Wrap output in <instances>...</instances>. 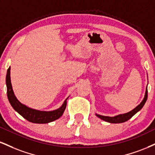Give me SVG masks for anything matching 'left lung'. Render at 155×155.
I'll return each mask as SVG.
<instances>
[{
  "label": "left lung",
  "instance_id": "left-lung-1",
  "mask_svg": "<svg viewBox=\"0 0 155 155\" xmlns=\"http://www.w3.org/2000/svg\"><path fill=\"white\" fill-rule=\"evenodd\" d=\"M147 92H147V87L144 97H143L142 101H141V102L139 104V105L137 106V107L134 108V109L128 112V113L115 115V116H113V117L104 116V115L97 114V113L95 115L98 117V118L102 119V120H105V121H106V122L110 123V124H120V123L126 122V121H127L128 120H129L130 118H132V117H133L134 115L137 113V112H139L141 109V108L143 107V106L144 105L145 102H146L147 100Z\"/></svg>",
  "mask_w": 155,
  "mask_h": 155
}]
</instances>
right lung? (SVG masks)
Instances as JSON below:
<instances>
[{"mask_svg":"<svg viewBox=\"0 0 155 155\" xmlns=\"http://www.w3.org/2000/svg\"><path fill=\"white\" fill-rule=\"evenodd\" d=\"M10 70L11 67H9L7 71L6 78H5V83L7 87V96H8V101L10 102L11 105L16 110L18 114H20L25 118L26 120L34 124H48L50 122L57 120L62 116L63 112L66 107V100L63 102V105L59 108L52 111H41L37 110L32 109L27 106L23 105L21 103L17 98L15 96L14 91H13L12 82H11L10 76Z\"/></svg>","mask_w":155,"mask_h":155,"instance_id":"right-lung-1","label":"right lung"}]
</instances>
